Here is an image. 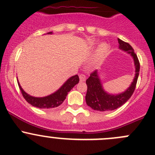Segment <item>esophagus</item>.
Segmentation results:
<instances>
[{
  "label": "esophagus",
  "instance_id": "1",
  "mask_svg": "<svg viewBox=\"0 0 155 155\" xmlns=\"http://www.w3.org/2000/svg\"><path fill=\"white\" fill-rule=\"evenodd\" d=\"M79 79H80V82H85L86 80V76L83 74H81L79 76Z\"/></svg>",
  "mask_w": 155,
  "mask_h": 155
}]
</instances>
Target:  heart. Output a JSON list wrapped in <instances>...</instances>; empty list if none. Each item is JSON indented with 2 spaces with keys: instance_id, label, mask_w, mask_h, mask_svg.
Masks as SVG:
<instances>
[{
  "instance_id": "heart-1",
  "label": "heart",
  "mask_w": 155,
  "mask_h": 155,
  "mask_svg": "<svg viewBox=\"0 0 155 155\" xmlns=\"http://www.w3.org/2000/svg\"><path fill=\"white\" fill-rule=\"evenodd\" d=\"M96 45V43H91V48H94ZM109 46L106 43H102L98 46L96 50L94 56L93 63L94 64H97L100 62L102 61L104 59V58L107 56V54L109 52Z\"/></svg>"
}]
</instances>
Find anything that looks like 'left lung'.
Instances as JSON below:
<instances>
[{
	"mask_svg": "<svg viewBox=\"0 0 155 155\" xmlns=\"http://www.w3.org/2000/svg\"><path fill=\"white\" fill-rule=\"evenodd\" d=\"M118 41L119 44L118 48L130 54L134 60L135 68V75L134 79L130 86L124 91L118 94H112L107 92L104 88L99 71L97 70L93 72L91 74L90 77L86 80L87 89L85 101L87 105L94 110L100 112L115 110L124 105L130 98L135 90L140 68L138 58L134 52V48L129 43H125L120 39H118Z\"/></svg>",
	"mask_w": 155,
	"mask_h": 155,
	"instance_id": "8db88e82",
	"label": "left lung"
}]
</instances>
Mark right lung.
<instances>
[{
  "mask_svg": "<svg viewBox=\"0 0 155 155\" xmlns=\"http://www.w3.org/2000/svg\"><path fill=\"white\" fill-rule=\"evenodd\" d=\"M47 34H52V32H48ZM17 82H18V87L22 93L23 97L28 104L32 105L33 107L40 108V109H51V108L59 107L64 102L71 89L79 83V78L77 75L71 76L56 91L47 96L42 97L31 96L26 93L20 85L18 79H17Z\"/></svg>",
  "mask_w": 155,
  "mask_h": 155,
  "instance_id": "obj_1",
  "label": "right lung"
}]
</instances>
